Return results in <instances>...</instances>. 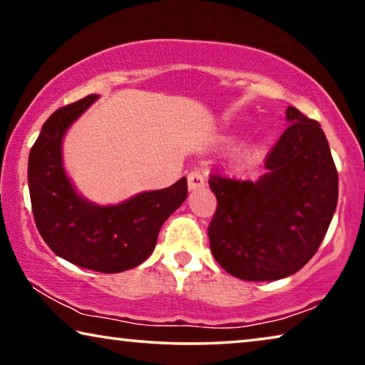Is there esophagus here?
<instances>
[{"label":"esophagus","mask_w":365,"mask_h":365,"mask_svg":"<svg viewBox=\"0 0 365 365\" xmlns=\"http://www.w3.org/2000/svg\"><path fill=\"white\" fill-rule=\"evenodd\" d=\"M205 177L201 175L200 172H190L188 173V190L190 192H195V190L205 188Z\"/></svg>","instance_id":"34e87169"}]
</instances>
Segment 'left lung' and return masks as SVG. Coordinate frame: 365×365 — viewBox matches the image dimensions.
Masks as SVG:
<instances>
[{"label":"left lung","instance_id":"1","mask_svg":"<svg viewBox=\"0 0 365 365\" xmlns=\"http://www.w3.org/2000/svg\"><path fill=\"white\" fill-rule=\"evenodd\" d=\"M287 130L255 182L214 175L216 262L239 279L276 281L315 255L338 205V172L320 123L287 107Z\"/></svg>","mask_w":365,"mask_h":365}]
</instances>
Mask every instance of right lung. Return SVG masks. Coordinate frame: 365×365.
Instances as JSON below:
<instances>
[{"label": "right lung", "mask_w": 365, "mask_h": 365, "mask_svg": "<svg viewBox=\"0 0 365 365\" xmlns=\"http://www.w3.org/2000/svg\"><path fill=\"white\" fill-rule=\"evenodd\" d=\"M99 96L58 108L45 121L29 154V193L34 219L55 255L99 273H121L154 252L159 230L187 200V178L170 187L99 205L81 195L63 160V140Z\"/></svg>", "instance_id": "1"}]
</instances>
